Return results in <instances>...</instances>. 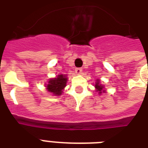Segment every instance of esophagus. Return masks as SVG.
Wrapping results in <instances>:
<instances>
[{
  "label": "esophagus",
  "instance_id": "obj_1",
  "mask_svg": "<svg viewBox=\"0 0 148 148\" xmlns=\"http://www.w3.org/2000/svg\"><path fill=\"white\" fill-rule=\"evenodd\" d=\"M75 72H76V74H81V72H82V68H76V69H75Z\"/></svg>",
  "mask_w": 148,
  "mask_h": 148
}]
</instances>
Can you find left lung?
Masks as SVG:
<instances>
[{
	"instance_id": "left-lung-1",
	"label": "left lung",
	"mask_w": 148,
	"mask_h": 148,
	"mask_svg": "<svg viewBox=\"0 0 148 148\" xmlns=\"http://www.w3.org/2000/svg\"><path fill=\"white\" fill-rule=\"evenodd\" d=\"M95 90L97 92H98V94L100 95L102 94V93H105L106 92V90H105V88H104V86L103 84H101V81L97 79V81L95 82Z\"/></svg>"
}]
</instances>
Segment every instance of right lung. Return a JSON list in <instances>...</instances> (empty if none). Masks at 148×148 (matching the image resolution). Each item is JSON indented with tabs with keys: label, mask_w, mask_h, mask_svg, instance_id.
I'll use <instances>...</instances> for the list:
<instances>
[{
	"label": "right lung",
	"mask_w": 148,
	"mask_h": 148,
	"mask_svg": "<svg viewBox=\"0 0 148 148\" xmlns=\"http://www.w3.org/2000/svg\"><path fill=\"white\" fill-rule=\"evenodd\" d=\"M67 74H59L56 77L50 78L45 86L46 90L54 96H60L67 85Z\"/></svg>",
	"instance_id": "right-lung-1"
}]
</instances>
